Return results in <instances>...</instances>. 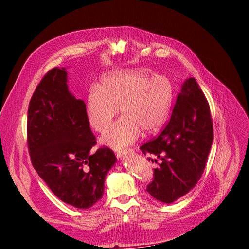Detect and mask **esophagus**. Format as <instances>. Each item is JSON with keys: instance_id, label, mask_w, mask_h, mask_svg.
Segmentation results:
<instances>
[{"instance_id": "obj_1", "label": "esophagus", "mask_w": 249, "mask_h": 249, "mask_svg": "<svg viewBox=\"0 0 249 249\" xmlns=\"http://www.w3.org/2000/svg\"><path fill=\"white\" fill-rule=\"evenodd\" d=\"M133 153H134V150L129 148V149H124V150H119V152L116 153V156H117L118 159H122V158H124L127 155H131Z\"/></svg>"}]
</instances>
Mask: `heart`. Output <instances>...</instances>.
<instances>
[{"mask_svg": "<svg viewBox=\"0 0 249 249\" xmlns=\"http://www.w3.org/2000/svg\"><path fill=\"white\" fill-rule=\"evenodd\" d=\"M172 100V83L164 74H150L144 69L114 71L103 74L97 88L89 90L84 113L90 127L103 134L118 108L123 116L100 140L117 150L133 144L141 131L150 134L159 129Z\"/></svg>", "mask_w": 249, "mask_h": 249, "instance_id": "obj_1", "label": "heart"}]
</instances>
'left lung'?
I'll return each instance as SVG.
<instances>
[{"label":"left lung","instance_id":"left-lung-1","mask_svg":"<svg viewBox=\"0 0 249 249\" xmlns=\"http://www.w3.org/2000/svg\"><path fill=\"white\" fill-rule=\"evenodd\" d=\"M213 138L206 96L196 80L186 79L167 125L156 139L140 146L143 154L156 158V163L160 160L146 191L157 200L171 203L192 190L206 167Z\"/></svg>","mask_w":249,"mask_h":249}]
</instances>
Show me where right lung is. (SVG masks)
Segmentation results:
<instances>
[{"label":"right lung","mask_w":249,"mask_h":249,"mask_svg":"<svg viewBox=\"0 0 249 249\" xmlns=\"http://www.w3.org/2000/svg\"><path fill=\"white\" fill-rule=\"evenodd\" d=\"M65 67L53 69L37 86L28 110V146L33 167L56 196L78 209L103 197L105 178L117 161L110 148H91L95 137L85 103L67 85Z\"/></svg>","instance_id":"right-lung-1"}]
</instances>
